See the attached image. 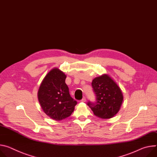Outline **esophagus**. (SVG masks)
<instances>
[{
    "label": "esophagus",
    "mask_w": 157,
    "mask_h": 157,
    "mask_svg": "<svg viewBox=\"0 0 157 157\" xmlns=\"http://www.w3.org/2000/svg\"><path fill=\"white\" fill-rule=\"evenodd\" d=\"M81 101H82V102H85V101H86V98H85V97H83V98L81 100Z\"/></svg>",
    "instance_id": "esophagus-1"
}]
</instances>
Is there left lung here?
Masks as SVG:
<instances>
[{
    "mask_svg": "<svg viewBox=\"0 0 157 157\" xmlns=\"http://www.w3.org/2000/svg\"><path fill=\"white\" fill-rule=\"evenodd\" d=\"M92 86L96 101H89L87 105L99 118L108 119L113 117L119 111L123 101L124 97L119 86L106 74L95 78Z\"/></svg>",
    "mask_w": 157,
    "mask_h": 157,
    "instance_id": "8db88e82",
    "label": "left lung"
}]
</instances>
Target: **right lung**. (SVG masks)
Segmentation results:
<instances>
[{
    "label": "right lung",
    "mask_w": 157,
    "mask_h": 157,
    "mask_svg": "<svg viewBox=\"0 0 157 157\" xmlns=\"http://www.w3.org/2000/svg\"><path fill=\"white\" fill-rule=\"evenodd\" d=\"M66 75L57 68L50 71L43 80L38 91V99L44 112L55 120L71 116L77 101L69 94Z\"/></svg>",
    "instance_id": "add662e5"
}]
</instances>
